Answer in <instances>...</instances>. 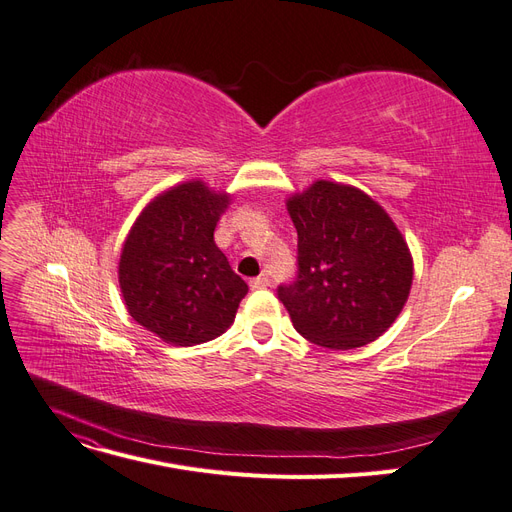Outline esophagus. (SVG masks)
<instances>
[{"label":"esophagus","instance_id":"esophagus-1","mask_svg":"<svg viewBox=\"0 0 512 512\" xmlns=\"http://www.w3.org/2000/svg\"><path fill=\"white\" fill-rule=\"evenodd\" d=\"M250 286H252L254 290H260V288H267V286H271V280H269V275H267V273H262V275L254 277V280L250 282Z\"/></svg>","mask_w":512,"mask_h":512}]
</instances>
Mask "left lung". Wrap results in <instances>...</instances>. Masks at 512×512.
Here are the masks:
<instances>
[{
	"mask_svg": "<svg viewBox=\"0 0 512 512\" xmlns=\"http://www.w3.org/2000/svg\"><path fill=\"white\" fill-rule=\"evenodd\" d=\"M297 228V275L277 299L305 339L350 350L378 339L404 307L412 258L386 211L361 190L331 181L288 200Z\"/></svg>",
	"mask_w": 512,
	"mask_h": 512,
	"instance_id": "left-lung-1",
	"label": "left lung"
}]
</instances>
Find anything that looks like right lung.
Listing matches in <instances>:
<instances>
[{"label":"right lung","instance_id":"add662e5","mask_svg":"<svg viewBox=\"0 0 512 512\" xmlns=\"http://www.w3.org/2000/svg\"><path fill=\"white\" fill-rule=\"evenodd\" d=\"M228 196L200 181L181 183L141 213L123 243L119 286L130 316L168 344L194 346L222 335L247 294L213 241Z\"/></svg>","mask_w":512,"mask_h":512}]
</instances>
